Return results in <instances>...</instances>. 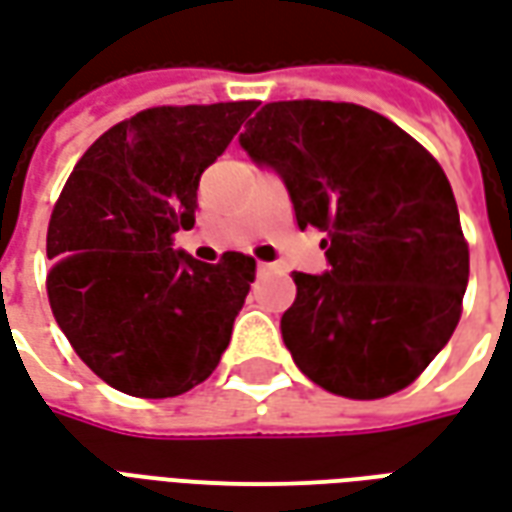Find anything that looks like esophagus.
Returning <instances> with one entry per match:
<instances>
[{
  "label": "esophagus",
  "mask_w": 512,
  "mask_h": 512,
  "mask_svg": "<svg viewBox=\"0 0 512 512\" xmlns=\"http://www.w3.org/2000/svg\"><path fill=\"white\" fill-rule=\"evenodd\" d=\"M257 271H260V274H266V271H274V266H271V263H263V260H260V263H257Z\"/></svg>",
  "instance_id": "esophagus-1"
}]
</instances>
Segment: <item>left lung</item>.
<instances>
[{"mask_svg": "<svg viewBox=\"0 0 512 512\" xmlns=\"http://www.w3.org/2000/svg\"><path fill=\"white\" fill-rule=\"evenodd\" d=\"M318 227L329 271H293L282 340L326 392L378 400L414 384L461 321L469 244L439 161L373 109L274 101L241 134Z\"/></svg>", "mask_w": 512, "mask_h": 512, "instance_id": "left-lung-1", "label": "left lung"}]
</instances>
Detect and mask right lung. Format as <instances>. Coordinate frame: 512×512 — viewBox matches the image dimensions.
Segmentation results:
<instances>
[{
	"label": "right lung",
	"instance_id": "right-lung-1",
	"mask_svg": "<svg viewBox=\"0 0 512 512\" xmlns=\"http://www.w3.org/2000/svg\"><path fill=\"white\" fill-rule=\"evenodd\" d=\"M257 101L153 106L87 147L51 211L46 293L95 376L134 397H175L211 376L255 282V257L200 263L175 249L194 227L200 175Z\"/></svg>",
	"mask_w": 512,
	"mask_h": 512
}]
</instances>
